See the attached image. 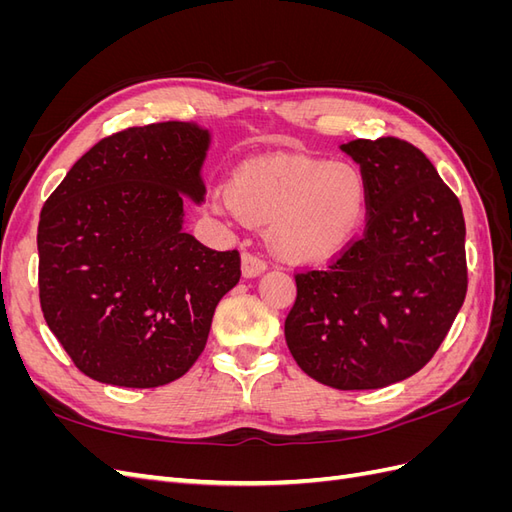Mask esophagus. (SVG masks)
Wrapping results in <instances>:
<instances>
[{"mask_svg":"<svg viewBox=\"0 0 512 512\" xmlns=\"http://www.w3.org/2000/svg\"><path fill=\"white\" fill-rule=\"evenodd\" d=\"M265 269H267V262L262 260L258 254L243 252V256H241V271H243L245 277H256Z\"/></svg>","mask_w":512,"mask_h":512,"instance_id":"obj_1","label":"esophagus"}]
</instances>
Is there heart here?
<instances>
[{"mask_svg": "<svg viewBox=\"0 0 512 512\" xmlns=\"http://www.w3.org/2000/svg\"><path fill=\"white\" fill-rule=\"evenodd\" d=\"M211 207L230 218L271 222L275 250L294 262H322L342 252L367 209L359 168L303 156H271L241 164Z\"/></svg>", "mask_w": 512, "mask_h": 512, "instance_id": "heart-1", "label": "heart"}]
</instances>
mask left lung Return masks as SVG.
<instances>
[{
	"label": "left lung",
	"mask_w": 512,
	"mask_h": 512,
	"mask_svg": "<svg viewBox=\"0 0 512 512\" xmlns=\"http://www.w3.org/2000/svg\"><path fill=\"white\" fill-rule=\"evenodd\" d=\"M342 149L367 183V224L327 267L294 273L284 333L294 361L339 391L423 369L466 299V222L425 153L397 136Z\"/></svg>",
	"instance_id": "1"
}]
</instances>
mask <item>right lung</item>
<instances>
[{
  "instance_id": "obj_1",
  "label": "right lung",
  "mask_w": 512,
  "mask_h": 512,
  "mask_svg": "<svg viewBox=\"0 0 512 512\" xmlns=\"http://www.w3.org/2000/svg\"><path fill=\"white\" fill-rule=\"evenodd\" d=\"M209 132L160 121L102 138L46 198L38 288L46 324L85 376L128 389L181 378L205 350L215 305L241 277L183 224L205 198Z\"/></svg>"
}]
</instances>
